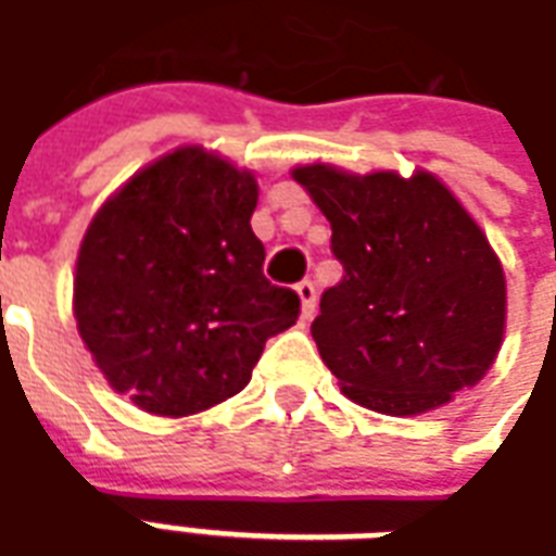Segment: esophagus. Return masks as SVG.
Instances as JSON below:
<instances>
[{
  "mask_svg": "<svg viewBox=\"0 0 556 556\" xmlns=\"http://www.w3.org/2000/svg\"><path fill=\"white\" fill-rule=\"evenodd\" d=\"M296 296L302 302V320H311L314 311H317V287L311 285V281H299Z\"/></svg>",
  "mask_w": 556,
  "mask_h": 556,
  "instance_id": "1",
  "label": "esophagus"
}]
</instances>
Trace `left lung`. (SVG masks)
<instances>
[{
    "mask_svg": "<svg viewBox=\"0 0 556 556\" xmlns=\"http://www.w3.org/2000/svg\"><path fill=\"white\" fill-rule=\"evenodd\" d=\"M326 222L344 278L311 323L341 392L386 416H419L476 386L506 329V275L488 236L434 173L293 170Z\"/></svg>",
    "mask_w": 556,
    "mask_h": 556,
    "instance_id": "1",
    "label": "left lung"
}]
</instances>
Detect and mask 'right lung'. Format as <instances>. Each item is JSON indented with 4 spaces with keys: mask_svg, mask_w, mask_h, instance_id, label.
Listing matches in <instances>:
<instances>
[{
    "mask_svg": "<svg viewBox=\"0 0 556 556\" xmlns=\"http://www.w3.org/2000/svg\"><path fill=\"white\" fill-rule=\"evenodd\" d=\"M257 179L179 146L98 208L77 254L74 317L108 383L155 416H191L242 392L299 296L263 275L251 230Z\"/></svg>",
    "mask_w": 556,
    "mask_h": 556,
    "instance_id": "obj_1",
    "label": "right lung"
}]
</instances>
